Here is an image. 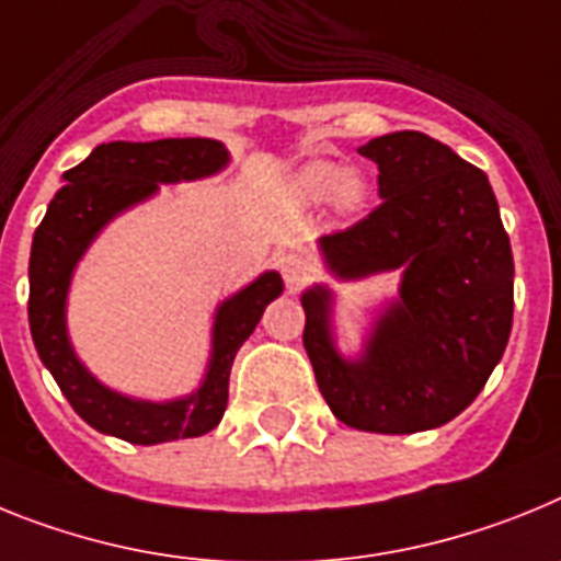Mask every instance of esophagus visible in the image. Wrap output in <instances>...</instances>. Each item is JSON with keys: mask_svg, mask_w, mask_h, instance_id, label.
I'll use <instances>...</instances> for the list:
<instances>
[{"mask_svg": "<svg viewBox=\"0 0 561 561\" xmlns=\"http://www.w3.org/2000/svg\"><path fill=\"white\" fill-rule=\"evenodd\" d=\"M279 271H282V279H285L287 290L296 294L301 287L308 285L310 279L316 276V265L299 251H290V253H282L279 256Z\"/></svg>", "mask_w": 561, "mask_h": 561, "instance_id": "obj_1", "label": "esophagus"}]
</instances>
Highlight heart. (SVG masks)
Here are the masks:
<instances>
[{
    "mask_svg": "<svg viewBox=\"0 0 561 561\" xmlns=\"http://www.w3.org/2000/svg\"><path fill=\"white\" fill-rule=\"evenodd\" d=\"M294 188L305 203H324L330 199L339 214H353L367 199V180L355 169H344L330 160H313L296 172Z\"/></svg>",
    "mask_w": 561,
    "mask_h": 561,
    "instance_id": "heart-1",
    "label": "heart"
}]
</instances>
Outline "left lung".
<instances>
[{
	"label": "left lung",
	"instance_id": "8db88e82",
	"mask_svg": "<svg viewBox=\"0 0 561 561\" xmlns=\"http://www.w3.org/2000/svg\"><path fill=\"white\" fill-rule=\"evenodd\" d=\"M381 206L321 237L324 267L341 282L401 271L358 355L335 344L328 285L301 294L305 350L341 423L412 435L449 423L500 364L514 321V256L485 172L423 133L373 138Z\"/></svg>",
	"mask_w": 561,
	"mask_h": 561
}]
</instances>
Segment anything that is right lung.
I'll use <instances>...</instances> for the list:
<instances>
[{
  "label": "right lung",
  "mask_w": 561,
  "mask_h": 561,
  "mask_svg": "<svg viewBox=\"0 0 561 561\" xmlns=\"http://www.w3.org/2000/svg\"><path fill=\"white\" fill-rule=\"evenodd\" d=\"M228 160L231 154L226 146L211 138L101 144L90 158L61 174L65 186L50 199L45 220L33 233L27 299L33 344L70 407L104 435L154 446L211 432L226 415L228 378L237 350L256 330L267 305L285 290L282 276L265 271L251 285L222 299L214 310L206 375L192 396L172 401H146L106 387L72 347L67 333V296L78 262L84 260L99 233L115 217L154 197L160 186L211 178L226 169Z\"/></svg>",
  "instance_id": "right-lung-1"
}]
</instances>
